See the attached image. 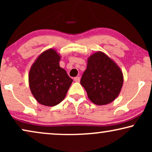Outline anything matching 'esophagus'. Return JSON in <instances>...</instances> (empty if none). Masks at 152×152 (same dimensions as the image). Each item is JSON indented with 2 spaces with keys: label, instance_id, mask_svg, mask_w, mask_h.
I'll list each match as a JSON object with an SVG mask.
<instances>
[{
  "label": "esophagus",
  "instance_id": "1",
  "mask_svg": "<svg viewBox=\"0 0 152 152\" xmlns=\"http://www.w3.org/2000/svg\"><path fill=\"white\" fill-rule=\"evenodd\" d=\"M74 81L76 82H80V77H76L74 78Z\"/></svg>",
  "mask_w": 152,
  "mask_h": 152
}]
</instances>
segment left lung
<instances>
[{
  "label": "left lung",
  "instance_id": "1",
  "mask_svg": "<svg viewBox=\"0 0 152 152\" xmlns=\"http://www.w3.org/2000/svg\"><path fill=\"white\" fill-rule=\"evenodd\" d=\"M80 84L92 102L104 105L118 97L123 84V75L115 62L98 52L88 58Z\"/></svg>",
  "mask_w": 152,
  "mask_h": 152
}]
</instances>
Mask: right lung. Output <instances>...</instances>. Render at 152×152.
I'll return each mask as SVG.
<instances>
[{
    "label": "right lung",
    "instance_id": "right-lung-1",
    "mask_svg": "<svg viewBox=\"0 0 152 152\" xmlns=\"http://www.w3.org/2000/svg\"><path fill=\"white\" fill-rule=\"evenodd\" d=\"M60 56L55 50L43 52L33 64L29 73L32 95L41 104L53 107L66 97L72 80L59 66Z\"/></svg>",
    "mask_w": 152,
    "mask_h": 152
}]
</instances>
